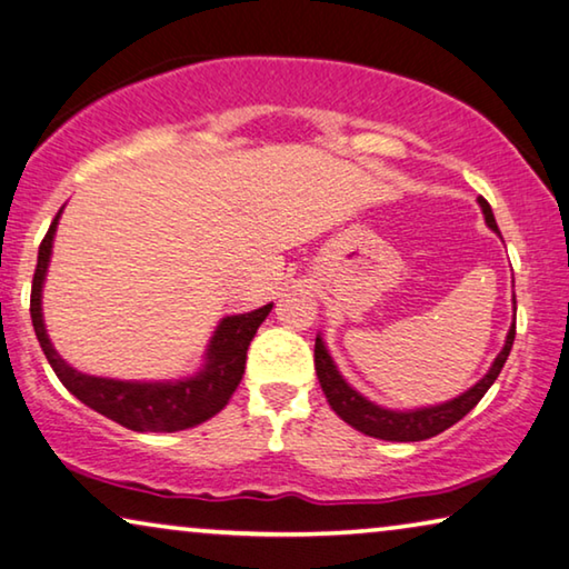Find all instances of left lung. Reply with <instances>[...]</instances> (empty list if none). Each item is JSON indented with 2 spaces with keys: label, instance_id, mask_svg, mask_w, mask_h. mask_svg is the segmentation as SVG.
Masks as SVG:
<instances>
[{
  "label": "left lung",
  "instance_id": "1",
  "mask_svg": "<svg viewBox=\"0 0 569 569\" xmlns=\"http://www.w3.org/2000/svg\"><path fill=\"white\" fill-rule=\"evenodd\" d=\"M478 203L482 214H486V222L490 230L498 232L490 203L482 197L478 199ZM513 311H516V296H513ZM513 337H516V313H513V325L506 335L503 350L498 352L493 366H490V370L470 388V391H465L462 396H457L447 403L423 406V409H411V411L383 409V406L372 403L366 396L355 391V388L339 376L332 355L327 352L325 339L319 335H317V345H313V366H317V378L321 383V391H325L329 406H332V411L339 419L362 431V435L386 439V442H421V439L437 437L439 431L449 429L452 423L460 421L465 413H470L475 406H478L480 398L488 393V388L496 383L498 376H501V370L508 360V352H511L513 347Z\"/></svg>",
  "mask_w": 569,
  "mask_h": 569
}]
</instances>
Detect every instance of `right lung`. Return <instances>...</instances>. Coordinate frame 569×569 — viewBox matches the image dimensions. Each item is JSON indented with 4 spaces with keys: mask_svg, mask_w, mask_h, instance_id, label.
I'll use <instances>...</instances> for the list:
<instances>
[{
    "mask_svg": "<svg viewBox=\"0 0 569 569\" xmlns=\"http://www.w3.org/2000/svg\"><path fill=\"white\" fill-rule=\"evenodd\" d=\"M63 211V209H61ZM50 222L48 234L42 237L38 250V268L32 276L30 293V317L36 327L38 342L46 352L50 368L61 383L71 391L81 403L99 411L101 417L112 419L132 431H181L191 429L197 423L207 421L219 413L230 401L234 388L240 386L244 360H248V347L256 337L258 327L273 309V303H266L256 311L234 313L219 321L214 337L207 347V362L197 376L173 380V383H140V380H114L97 378L79 372L56 352L50 345L46 321H42V283H46L50 252H53V237L58 219Z\"/></svg>",
    "mask_w": 569,
    "mask_h": 569,
    "instance_id": "add662e5",
    "label": "right lung"
}]
</instances>
